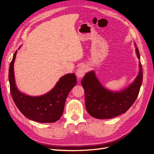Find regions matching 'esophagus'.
Masks as SVG:
<instances>
[{
    "mask_svg": "<svg viewBox=\"0 0 154 154\" xmlns=\"http://www.w3.org/2000/svg\"><path fill=\"white\" fill-rule=\"evenodd\" d=\"M87 71V68L86 66H80L76 71V76L78 78H82L84 76L85 74Z\"/></svg>",
    "mask_w": 154,
    "mask_h": 154,
    "instance_id": "obj_1",
    "label": "esophagus"
}]
</instances>
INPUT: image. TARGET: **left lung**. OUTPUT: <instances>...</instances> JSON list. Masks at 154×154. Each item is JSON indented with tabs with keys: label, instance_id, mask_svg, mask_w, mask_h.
<instances>
[{
	"label": "left lung",
	"instance_id": "1",
	"mask_svg": "<svg viewBox=\"0 0 154 154\" xmlns=\"http://www.w3.org/2000/svg\"><path fill=\"white\" fill-rule=\"evenodd\" d=\"M138 58L140 55L136 47ZM135 81L122 92L106 90L101 85L94 71L87 73L82 80L85 91L86 109L91 116L97 119H111L125 113L137 99L143 80L142 65Z\"/></svg>",
	"mask_w": 154,
	"mask_h": 154
}]
</instances>
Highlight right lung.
<instances>
[{"label": "right lung", "instance_id": "right-lung-1", "mask_svg": "<svg viewBox=\"0 0 154 154\" xmlns=\"http://www.w3.org/2000/svg\"><path fill=\"white\" fill-rule=\"evenodd\" d=\"M17 51L13 54L9 70V82L12 98L17 108L25 117L39 123H54L62 116L65 102L69 92L76 84L74 73L68 74L60 79L56 86L47 94L32 97L18 90L14 77L13 63Z\"/></svg>", "mask_w": 154, "mask_h": 154}]
</instances>
